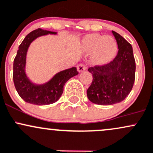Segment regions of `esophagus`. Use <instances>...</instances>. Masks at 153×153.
Listing matches in <instances>:
<instances>
[{"instance_id": "obj_1", "label": "esophagus", "mask_w": 153, "mask_h": 153, "mask_svg": "<svg viewBox=\"0 0 153 153\" xmlns=\"http://www.w3.org/2000/svg\"><path fill=\"white\" fill-rule=\"evenodd\" d=\"M77 70H78L79 72H82L85 70H86V66L84 63H80L77 66Z\"/></svg>"}]
</instances>
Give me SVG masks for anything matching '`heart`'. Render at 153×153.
<instances>
[{"instance_id":"b5f03b06","label":"heart","mask_w":153,"mask_h":153,"mask_svg":"<svg viewBox=\"0 0 153 153\" xmlns=\"http://www.w3.org/2000/svg\"><path fill=\"white\" fill-rule=\"evenodd\" d=\"M84 44L87 51H94L93 61L96 64L109 62L117 52V43L111 36L92 34L86 37Z\"/></svg>"}]
</instances>
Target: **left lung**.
Instances as JSON below:
<instances>
[{"label":"left lung","mask_w":153,"mask_h":153,"mask_svg":"<svg viewBox=\"0 0 153 153\" xmlns=\"http://www.w3.org/2000/svg\"><path fill=\"white\" fill-rule=\"evenodd\" d=\"M118 45L114 60L104 65L91 66L88 71L92 82L87 90L92 102L108 105L121 102L127 97L135 79V60L131 44L122 36L112 31Z\"/></svg>","instance_id":"8db88e82"}]
</instances>
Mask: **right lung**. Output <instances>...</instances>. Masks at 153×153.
<instances>
[{
  "label": "right lung",
  "instance_id": "obj_1",
  "mask_svg": "<svg viewBox=\"0 0 153 153\" xmlns=\"http://www.w3.org/2000/svg\"><path fill=\"white\" fill-rule=\"evenodd\" d=\"M49 33L56 34V32L41 28L31 32L19 46L13 61V79L15 88L20 97L28 103L45 105L56 102L62 95L66 82L79 74L76 67H72L58 73L51 81L45 85H37L30 82L25 74L27 49L31 42L37 37Z\"/></svg>",
  "mask_w": 153,
  "mask_h": 153
}]
</instances>
